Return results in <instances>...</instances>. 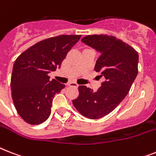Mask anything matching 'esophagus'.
Wrapping results in <instances>:
<instances>
[{
  "mask_svg": "<svg viewBox=\"0 0 156 156\" xmlns=\"http://www.w3.org/2000/svg\"><path fill=\"white\" fill-rule=\"evenodd\" d=\"M68 86H69V87H72L77 88L78 87V84H77V83H74V82H71V83H69Z\"/></svg>",
  "mask_w": 156,
  "mask_h": 156,
  "instance_id": "obj_1",
  "label": "esophagus"
}]
</instances>
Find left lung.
Here are the masks:
<instances>
[{"label":"left lung","mask_w":156,"mask_h":156,"mask_svg":"<svg viewBox=\"0 0 156 156\" xmlns=\"http://www.w3.org/2000/svg\"><path fill=\"white\" fill-rule=\"evenodd\" d=\"M82 42L100 52L95 70L105 81L96 91L79 86L73 106L83 116L99 119L112 112L129 93L138 74V54L133 48L108 35H87Z\"/></svg>","instance_id":"8db88e82"}]
</instances>
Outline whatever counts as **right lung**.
Wrapping results in <instances>:
<instances>
[{"label":"right lung","instance_id":"right-lung-1","mask_svg":"<svg viewBox=\"0 0 156 156\" xmlns=\"http://www.w3.org/2000/svg\"><path fill=\"white\" fill-rule=\"evenodd\" d=\"M80 35H62L38 42L16 59L11 75L12 99L16 110L30 125L44 122L51 114L52 99L66 86L48 73L61 68Z\"/></svg>","mask_w":156,"mask_h":156}]
</instances>
